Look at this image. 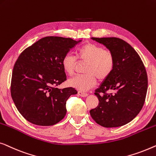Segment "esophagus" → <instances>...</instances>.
<instances>
[{"instance_id": "1", "label": "esophagus", "mask_w": 156, "mask_h": 156, "mask_svg": "<svg viewBox=\"0 0 156 156\" xmlns=\"http://www.w3.org/2000/svg\"><path fill=\"white\" fill-rule=\"evenodd\" d=\"M78 95L80 96V97H83V98L86 97V96L87 95V93H83V92H82V91H78Z\"/></svg>"}]
</instances>
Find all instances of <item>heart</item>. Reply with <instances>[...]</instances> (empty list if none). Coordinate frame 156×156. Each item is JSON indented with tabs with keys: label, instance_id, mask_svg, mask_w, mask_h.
I'll return each mask as SVG.
<instances>
[{
	"label": "heart",
	"instance_id": "b5f03b06",
	"mask_svg": "<svg viewBox=\"0 0 156 156\" xmlns=\"http://www.w3.org/2000/svg\"><path fill=\"white\" fill-rule=\"evenodd\" d=\"M79 61H86L84 72L85 74L77 75L69 80L71 87L81 91H86L96 83V78L104 80L110 76L115 67V57L112 52L104 49L100 45L88 42L77 49ZM77 63L76 58L71 53H66L61 59L63 71L69 76L75 72Z\"/></svg>",
	"mask_w": 156,
	"mask_h": 156
}]
</instances>
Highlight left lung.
Here are the masks:
<instances>
[{
	"label": "left lung",
	"instance_id": "obj_1",
	"mask_svg": "<svg viewBox=\"0 0 156 156\" xmlns=\"http://www.w3.org/2000/svg\"><path fill=\"white\" fill-rule=\"evenodd\" d=\"M115 57L110 76L95 90L99 104L90 111L96 123L107 128L122 126L138 115L144 106L148 77L143 62L134 49L117 37H92ZM107 91L113 93L107 94Z\"/></svg>",
	"mask_w": 156,
	"mask_h": 156
}]
</instances>
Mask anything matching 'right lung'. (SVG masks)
<instances>
[{
	"label": "right lung",
	"instance_id": "right-lung-1",
	"mask_svg": "<svg viewBox=\"0 0 156 156\" xmlns=\"http://www.w3.org/2000/svg\"><path fill=\"white\" fill-rule=\"evenodd\" d=\"M82 40L46 37L20 54L13 67L10 93L17 110L28 122L52 126L66 114L73 87H56L66 80L61 59Z\"/></svg>",
	"mask_w": 156,
	"mask_h": 156
}]
</instances>
